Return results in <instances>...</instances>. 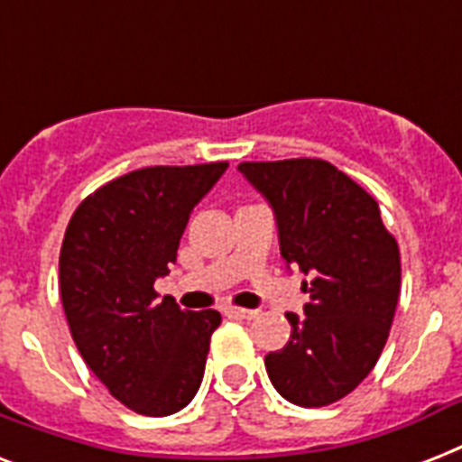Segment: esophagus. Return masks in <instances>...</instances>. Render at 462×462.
<instances>
[{"label": "esophagus", "instance_id": "1", "mask_svg": "<svg viewBox=\"0 0 462 462\" xmlns=\"http://www.w3.org/2000/svg\"><path fill=\"white\" fill-rule=\"evenodd\" d=\"M225 311H227V316H232V319H245V321H249V319H256V316H259V309L227 307Z\"/></svg>", "mask_w": 462, "mask_h": 462}]
</instances>
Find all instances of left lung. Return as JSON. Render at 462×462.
I'll list each match as a JSON object with an SVG mask.
<instances>
[{
    "instance_id": "8db88e82",
    "label": "left lung",
    "mask_w": 462,
    "mask_h": 462,
    "mask_svg": "<svg viewBox=\"0 0 462 462\" xmlns=\"http://www.w3.org/2000/svg\"><path fill=\"white\" fill-rule=\"evenodd\" d=\"M268 201L288 268L307 278L304 316L288 311V345L266 355V372L285 401L323 408L366 379L388 340L401 252L381 223L379 203L326 160L242 162Z\"/></svg>"
}]
</instances>
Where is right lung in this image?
Segmentation results:
<instances>
[{"label": "right lung", "mask_w": 462, "mask_h": 462, "mask_svg": "<svg viewBox=\"0 0 462 462\" xmlns=\"http://www.w3.org/2000/svg\"><path fill=\"white\" fill-rule=\"evenodd\" d=\"M227 162L143 167L76 208L60 254L61 307L86 365L119 402L148 417L187 408L201 386L216 309L158 300L189 216Z\"/></svg>", "instance_id": "right-lung-1"}]
</instances>
